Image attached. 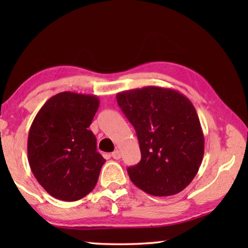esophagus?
I'll return each instance as SVG.
<instances>
[{
  "mask_svg": "<svg viewBox=\"0 0 248 248\" xmlns=\"http://www.w3.org/2000/svg\"><path fill=\"white\" fill-rule=\"evenodd\" d=\"M111 157H113L114 159H116V160H118V159H121V157H122L121 150H118V149H116V150H115L113 154H111Z\"/></svg>",
  "mask_w": 248,
  "mask_h": 248,
  "instance_id": "34e87169",
  "label": "esophagus"
}]
</instances>
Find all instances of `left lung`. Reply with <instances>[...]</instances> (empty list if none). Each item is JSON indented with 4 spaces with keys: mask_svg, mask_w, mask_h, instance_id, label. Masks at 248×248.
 I'll return each mask as SVG.
<instances>
[{
    "mask_svg": "<svg viewBox=\"0 0 248 248\" xmlns=\"http://www.w3.org/2000/svg\"><path fill=\"white\" fill-rule=\"evenodd\" d=\"M137 132L141 160L127 168L135 186L169 196L187 187L204 155V135L191 100L170 88L149 86L116 94Z\"/></svg>",
    "mask_w": 248,
    "mask_h": 248,
    "instance_id": "8db88e82",
    "label": "left lung"
}]
</instances>
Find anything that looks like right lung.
I'll return each instance as SVG.
<instances>
[{"mask_svg":"<svg viewBox=\"0 0 248 248\" xmlns=\"http://www.w3.org/2000/svg\"><path fill=\"white\" fill-rule=\"evenodd\" d=\"M99 98L64 91L49 98L37 113L28 135L31 171L49 195L78 201L93 191L105 159L88 130Z\"/></svg>","mask_w":248,"mask_h":248,"instance_id":"add662e5","label":"right lung"}]
</instances>
